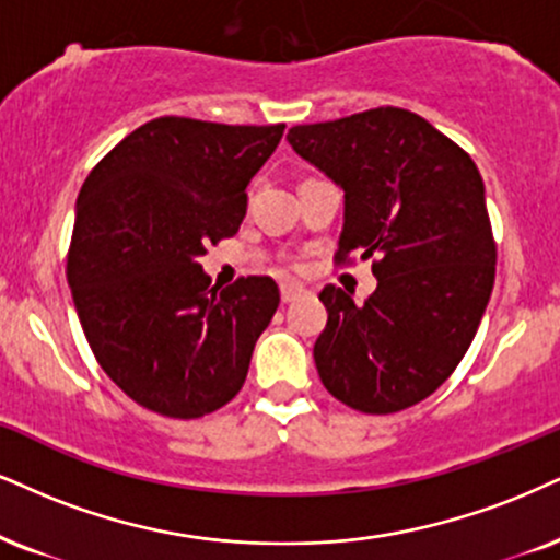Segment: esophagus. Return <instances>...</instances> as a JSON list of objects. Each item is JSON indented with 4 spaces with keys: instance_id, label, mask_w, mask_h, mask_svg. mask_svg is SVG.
<instances>
[{
    "instance_id": "esophagus-1",
    "label": "esophagus",
    "mask_w": 560,
    "mask_h": 560,
    "mask_svg": "<svg viewBox=\"0 0 560 560\" xmlns=\"http://www.w3.org/2000/svg\"><path fill=\"white\" fill-rule=\"evenodd\" d=\"M303 293H306V291H303L301 285H293V282H285V285H280V299H282V303L299 301Z\"/></svg>"
}]
</instances>
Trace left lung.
Instances as JSON below:
<instances>
[{"label": "left lung", "instance_id": "left-lung-1", "mask_svg": "<svg viewBox=\"0 0 560 560\" xmlns=\"http://www.w3.org/2000/svg\"><path fill=\"white\" fill-rule=\"evenodd\" d=\"M288 142L342 189L337 259H374L376 275L363 306L342 288L319 293L322 384L353 410H405L457 369L491 299L495 244L478 165L395 106L293 127Z\"/></svg>", "mask_w": 560, "mask_h": 560}]
</instances>
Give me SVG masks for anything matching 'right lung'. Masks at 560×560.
<instances>
[{"label":"right lung","mask_w":560,"mask_h":560,"mask_svg":"<svg viewBox=\"0 0 560 560\" xmlns=\"http://www.w3.org/2000/svg\"><path fill=\"white\" fill-rule=\"evenodd\" d=\"M282 129L161 116L82 184L67 280L90 350L137 405L191 420L244 386L280 291L272 278H241L218 293L199 257L236 236L246 186Z\"/></svg>","instance_id":"right-lung-1"}]
</instances>
